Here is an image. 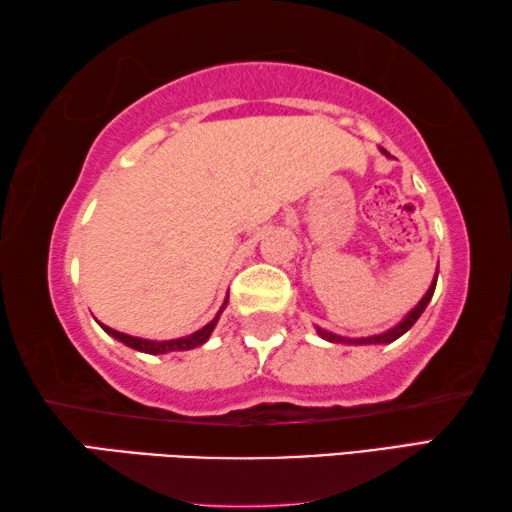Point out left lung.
Wrapping results in <instances>:
<instances>
[{
    "mask_svg": "<svg viewBox=\"0 0 512 512\" xmlns=\"http://www.w3.org/2000/svg\"><path fill=\"white\" fill-rule=\"evenodd\" d=\"M381 153L388 155V151H386V149H381ZM436 280H438V271H436V277H433V282H431L429 291L424 293V298L418 302V305H415V307L409 311V314H406V316L400 320V323H397L395 327L388 329V332H384V334L366 336V339H345V336L332 334V332H327V329H320V327H316V332H318L320 339H325V341H329V343H350V345H352V343H354V345H370V343H393L395 339H400L402 334L409 332V329L415 325V320H418V318L422 316V311L427 309L429 300H431V296H433V291H436Z\"/></svg>",
    "mask_w": 512,
    "mask_h": 512,
    "instance_id": "obj_1",
    "label": "left lung"
}]
</instances>
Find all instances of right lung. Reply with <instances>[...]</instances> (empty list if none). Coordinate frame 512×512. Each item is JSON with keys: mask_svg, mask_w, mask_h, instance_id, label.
<instances>
[{"mask_svg": "<svg viewBox=\"0 0 512 512\" xmlns=\"http://www.w3.org/2000/svg\"><path fill=\"white\" fill-rule=\"evenodd\" d=\"M225 305H228V298H225L223 307L219 309V314H216L210 323H207L205 327L198 329V332L189 334V336H180V339H171V341H149V339H140V336H128L124 332H117V329H112L108 325H101L106 332L112 336V339L121 341L124 345H128V348H133L137 352H146V354H167V352H180V350H194L198 348V345H203L207 339H210L212 329L216 327V323H219V316L221 311L225 309Z\"/></svg>", "mask_w": 512, "mask_h": 512, "instance_id": "right-lung-1", "label": "right lung"}]
</instances>
